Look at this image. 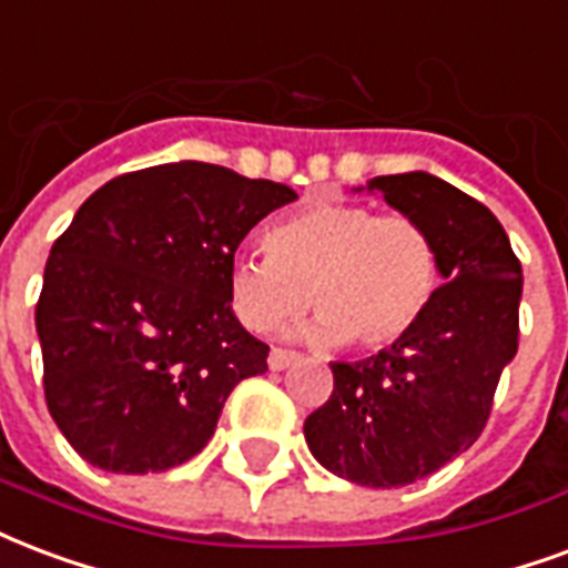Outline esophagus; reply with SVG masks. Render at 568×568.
Segmentation results:
<instances>
[{
	"label": "esophagus",
	"instance_id": "34e87169",
	"mask_svg": "<svg viewBox=\"0 0 568 568\" xmlns=\"http://www.w3.org/2000/svg\"><path fill=\"white\" fill-rule=\"evenodd\" d=\"M301 358L297 352H285V348H271V355H267V367L273 369V373H280V369L292 367L295 361Z\"/></svg>",
	"mask_w": 568,
	"mask_h": 568
}]
</instances>
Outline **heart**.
Wrapping results in <instances>:
<instances>
[{"label": "heart", "instance_id": "1", "mask_svg": "<svg viewBox=\"0 0 568 568\" xmlns=\"http://www.w3.org/2000/svg\"><path fill=\"white\" fill-rule=\"evenodd\" d=\"M267 255H237L229 301L243 327L267 334L306 301L316 343L385 348L409 337L439 285L434 237L413 216H376L348 201H316L273 222Z\"/></svg>", "mask_w": 568, "mask_h": 568}]
</instances>
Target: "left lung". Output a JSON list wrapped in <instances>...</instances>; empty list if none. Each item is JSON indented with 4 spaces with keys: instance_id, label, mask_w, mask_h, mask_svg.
<instances>
[{
    "instance_id": "1",
    "label": "left lung",
    "mask_w": 568,
    "mask_h": 568,
    "mask_svg": "<svg viewBox=\"0 0 568 568\" xmlns=\"http://www.w3.org/2000/svg\"><path fill=\"white\" fill-rule=\"evenodd\" d=\"M367 192L427 229L443 285L409 337L355 364H331L334 390L304 422V436L334 476L403 487L485 430L499 376L518 352L524 276L497 216L452 183L409 171L367 180Z\"/></svg>"
}]
</instances>
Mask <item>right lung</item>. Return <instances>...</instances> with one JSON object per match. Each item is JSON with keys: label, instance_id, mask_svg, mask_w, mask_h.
I'll use <instances>...</instances> for the list:
<instances>
[{"label": "right lung", "instance_id": "add662e5", "mask_svg": "<svg viewBox=\"0 0 568 568\" xmlns=\"http://www.w3.org/2000/svg\"><path fill=\"white\" fill-rule=\"evenodd\" d=\"M297 195L207 162L104 183L50 250L36 306L44 397L87 464L144 476L210 443L234 385L267 369L237 322L229 267Z\"/></svg>", "mask_w": 568, "mask_h": 568}]
</instances>
